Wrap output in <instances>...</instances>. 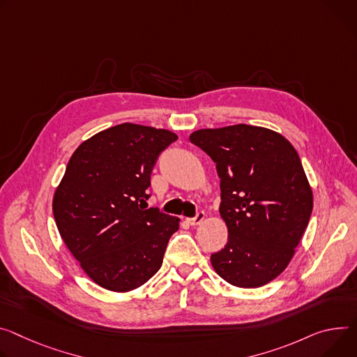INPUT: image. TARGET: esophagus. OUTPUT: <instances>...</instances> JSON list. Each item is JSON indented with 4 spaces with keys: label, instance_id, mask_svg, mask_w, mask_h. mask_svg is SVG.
<instances>
[{
    "label": "esophagus",
    "instance_id": "1",
    "mask_svg": "<svg viewBox=\"0 0 357 357\" xmlns=\"http://www.w3.org/2000/svg\"><path fill=\"white\" fill-rule=\"evenodd\" d=\"M204 218H205V213H204V212H198L193 218H188L186 222H188L190 226H195V225L201 223V222L204 220Z\"/></svg>",
    "mask_w": 357,
    "mask_h": 357
}]
</instances>
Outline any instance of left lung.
<instances>
[{
	"mask_svg": "<svg viewBox=\"0 0 357 357\" xmlns=\"http://www.w3.org/2000/svg\"><path fill=\"white\" fill-rule=\"evenodd\" d=\"M189 139L220 178L219 212L229 235L211 255L213 269L238 287L266 284L290 262L313 208L296 149L280 134L245 123L199 129Z\"/></svg>",
	"mask_w": 357,
	"mask_h": 357,
	"instance_id": "left-lung-1",
	"label": "left lung"
}]
</instances>
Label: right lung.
Returning <instances> with one entry per match:
<instances>
[{
  "instance_id": "obj_1",
  "label": "right lung",
  "mask_w": 357,
  "mask_h": 357,
  "mask_svg": "<svg viewBox=\"0 0 357 357\" xmlns=\"http://www.w3.org/2000/svg\"><path fill=\"white\" fill-rule=\"evenodd\" d=\"M178 137L121 123L82 142L55 190L56 228L85 273L112 291L134 290L162 266L179 219L144 206L151 172Z\"/></svg>"
}]
</instances>
